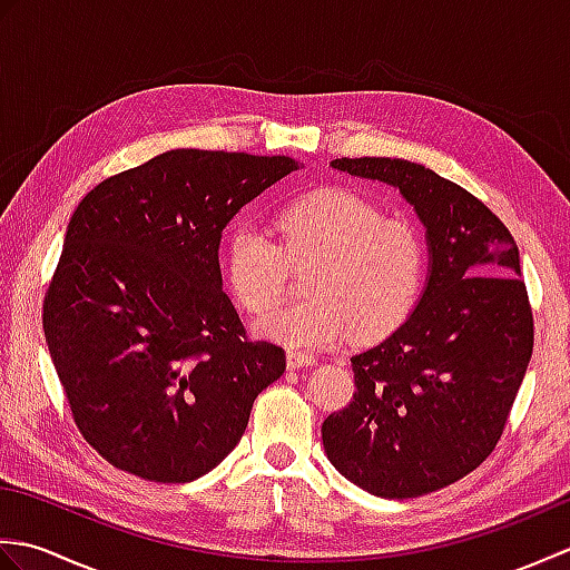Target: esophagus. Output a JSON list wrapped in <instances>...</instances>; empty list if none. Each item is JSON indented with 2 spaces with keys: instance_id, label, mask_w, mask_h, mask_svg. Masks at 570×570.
Instances as JSON below:
<instances>
[{
  "instance_id": "obj_1",
  "label": "esophagus",
  "mask_w": 570,
  "mask_h": 570,
  "mask_svg": "<svg viewBox=\"0 0 570 570\" xmlns=\"http://www.w3.org/2000/svg\"><path fill=\"white\" fill-rule=\"evenodd\" d=\"M316 357L308 355V353H301V350H288L286 353V365L292 370H298V367H313L316 365Z\"/></svg>"
}]
</instances>
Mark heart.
Wrapping results in <instances>:
<instances>
[{
  "label": "heart",
  "mask_w": 570,
  "mask_h": 570,
  "mask_svg": "<svg viewBox=\"0 0 570 570\" xmlns=\"http://www.w3.org/2000/svg\"><path fill=\"white\" fill-rule=\"evenodd\" d=\"M278 242L237 223L223 247L229 294L252 316L282 306L288 266L306 269L311 301L259 323V333L311 350L345 341L370 345L396 333L414 313L429 276V242L404 215L347 188H321L286 203L276 217Z\"/></svg>",
  "instance_id": "obj_1"
}]
</instances>
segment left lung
<instances>
[{
	"instance_id": "8db88e82",
	"label": "left lung",
	"mask_w": 570,
	"mask_h": 570,
	"mask_svg": "<svg viewBox=\"0 0 570 570\" xmlns=\"http://www.w3.org/2000/svg\"><path fill=\"white\" fill-rule=\"evenodd\" d=\"M333 166L414 205L431 276L402 328L350 360L353 402L323 421V448L357 488L421 498L465 478L504 433L534 350L519 249L485 203L426 166L384 156Z\"/></svg>"
}]
</instances>
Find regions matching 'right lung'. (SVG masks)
I'll use <instances>...</instances> for the list:
<instances>
[{
	"mask_svg": "<svg viewBox=\"0 0 570 570\" xmlns=\"http://www.w3.org/2000/svg\"><path fill=\"white\" fill-rule=\"evenodd\" d=\"M288 156L176 149L95 186L72 213L43 335L82 439L151 482L213 470L286 353L254 341L223 292L217 247Z\"/></svg>",
	"mask_w": 570,
	"mask_h": 570,
	"instance_id": "1",
	"label": "right lung"
}]
</instances>
